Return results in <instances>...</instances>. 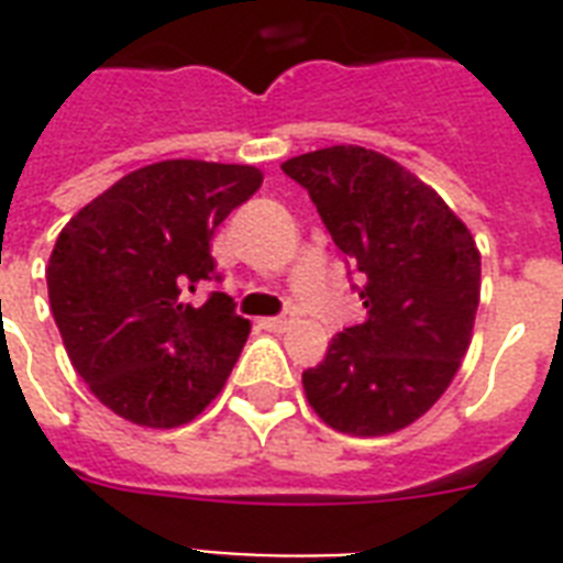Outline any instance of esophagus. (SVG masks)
<instances>
[{"mask_svg":"<svg viewBox=\"0 0 563 563\" xmlns=\"http://www.w3.org/2000/svg\"><path fill=\"white\" fill-rule=\"evenodd\" d=\"M289 324H291V312H283V316L265 318V321H263L265 330H274V333H280V330H286Z\"/></svg>","mask_w":563,"mask_h":563,"instance_id":"1","label":"esophagus"}]
</instances>
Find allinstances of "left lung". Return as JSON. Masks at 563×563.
<instances>
[{"label": "left lung", "instance_id": "left-lung-1", "mask_svg": "<svg viewBox=\"0 0 563 563\" xmlns=\"http://www.w3.org/2000/svg\"><path fill=\"white\" fill-rule=\"evenodd\" d=\"M280 169L309 192L368 309L303 371L309 406L347 435L409 427L471 347L482 274L471 230L435 189L362 145L318 148Z\"/></svg>", "mask_w": 563, "mask_h": 563}]
</instances>
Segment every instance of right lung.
Instances as JSON below:
<instances>
[{
  "label": "right lung",
  "mask_w": 563,
  "mask_h": 563,
  "mask_svg": "<svg viewBox=\"0 0 563 563\" xmlns=\"http://www.w3.org/2000/svg\"><path fill=\"white\" fill-rule=\"evenodd\" d=\"M263 184L254 166L163 161L69 219L48 256L52 316L75 371L119 418L172 429L224 388L251 324L224 291L210 239Z\"/></svg>",
  "instance_id": "obj_1"
}]
</instances>
